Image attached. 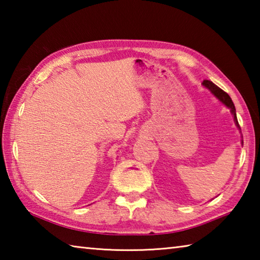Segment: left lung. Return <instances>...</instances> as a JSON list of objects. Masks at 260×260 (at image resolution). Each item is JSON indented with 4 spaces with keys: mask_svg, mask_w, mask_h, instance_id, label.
<instances>
[{
    "mask_svg": "<svg viewBox=\"0 0 260 260\" xmlns=\"http://www.w3.org/2000/svg\"><path fill=\"white\" fill-rule=\"evenodd\" d=\"M203 86H205L206 88H209L211 90V93H212L214 96H217V98L221 101V102L227 105L228 108L231 109V111L233 113V116H234V120H235V124L236 126L240 128V125H239V121H237V117H236V111H235V107H234V103H233L232 99L230 98V95H228L226 91H223L221 88H219L217 85H214L212 81L210 80H204L203 81ZM241 129V128H240Z\"/></svg>",
    "mask_w": 260,
    "mask_h": 260,
    "instance_id": "obj_1",
    "label": "left lung"
}]
</instances>
